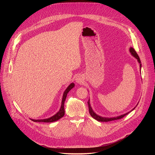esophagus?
<instances>
[{"label": "esophagus", "mask_w": 155, "mask_h": 155, "mask_svg": "<svg viewBox=\"0 0 155 155\" xmlns=\"http://www.w3.org/2000/svg\"><path fill=\"white\" fill-rule=\"evenodd\" d=\"M75 80H76V82H77V83H80V82L82 81V79H81V77H77V78L75 79Z\"/></svg>", "instance_id": "esophagus-1"}]
</instances>
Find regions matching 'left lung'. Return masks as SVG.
<instances>
[{
	"label": "left lung",
	"instance_id": "1",
	"mask_svg": "<svg viewBox=\"0 0 155 155\" xmlns=\"http://www.w3.org/2000/svg\"><path fill=\"white\" fill-rule=\"evenodd\" d=\"M129 51H130L131 54H132V56H133L134 57H135V58L137 59L138 62L140 63V68H141V66H142L141 61H140V58H139L138 54H137L136 51H135V50H134L133 48L130 47V49H129ZM87 104H88V107H89V112H90V115H91L93 118H94L95 120H96L97 121H102V122H108V121H114V120H116L121 119L122 118H123L124 116L127 115L129 113H130L131 111H132V110H133L136 108V107L132 109V110H131V111L129 112H127V113H126V114H124V115H120V116H118V117H114V118H105V117H100V116L96 115V114L93 112V110H92V108H91V105H90V99L88 100ZM137 105H138V104H137Z\"/></svg>",
	"mask_w": 155,
	"mask_h": 155
}]
</instances>
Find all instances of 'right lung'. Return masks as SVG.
Returning <instances> with one entry per match:
<instances>
[{
	"label": "right lung",
	"mask_w": 155,
	"mask_h": 155,
	"mask_svg": "<svg viewBox=\"0 0 155 155\" xmlns=\"http://www.w3.org/2000/svg\"><path fill=\"white\" fill-rule=\"evenodd\" d=\"M75 84L74 83H71L68 87L67 89L65 90V91H64V94H63V97H62V104H61V108L59 110V111L56 114L54 115V116L49 118H47V119H44V120H32L34 122H44V123H51V122H54V121H56L58 120H59L60 118H61L62 117H64V114H65V111H64V102H65V100L66 99V97H67V94L69 92V91L71 90V89H72V88L74 87Z\"/></svg>",
	"instance_id": "obj_1"
}]
</instances>
